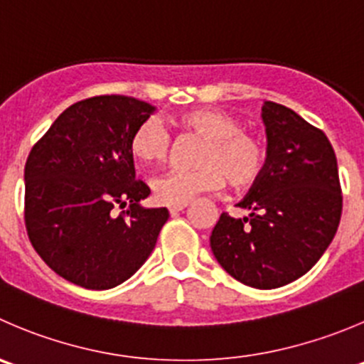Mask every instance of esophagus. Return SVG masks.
<instances>
[{
	"label": "esophagus",
	"instance_id": "34e87169",
	"mask_svg": "<svg viewBox=\"0 0 364 364\" xmlns=\"http://www.w3.org/2000/svg\"><path fill=\"white\" fill-rule=\"evenodd\" d=\"M186 206H188V203H185V204H174V206H168V211H171V215H174V213H178V211L185 210Z\"/></svg>",
	"mask_w": 364,
	"mask_h": 364
}]
</instances>
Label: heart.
<instances>
[{"label":"heart","mask_w":364,"mask_h":364,"mask_svg":"<svg viewBox=\"0 0 364 364\" xmlns=\"http://www.w3.org/2000/svg\"><path fill=\"white\" fill-rule=\"evenodd\" d=\"M186 135L203 139L193 156L196 168L171 171L153 181L154 199L161 204H185L206 192H217L225 179L231 188L256 185L267 167V153L254 133L242 128L235 115L218 108H203L178 119ZM129 154L142 165H160L171 151V135L160 121L149 117L129 136Z\"/></svg>","instance_id":"heart-1"}]
</instances>
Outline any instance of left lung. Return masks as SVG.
Returning a JSON list of instances; mask_svg holds the SVG:
<instances>
[{"label": "left lung", "mask_w": 364, "mask_h": 364, "mask_svg": "<svg viewBox=\"0 0 364 364\" xmlns=\"http://www.w3.org/2000/svg\"><path fill=\"white\" fill-rule=\"evenodd\" d=\"M267 167L210 236L215 257L247 287L272 290L311 270L336 235L343 208L338 161L322 129L283 105H263Z\"/></svg>", "instance_id": "8db88e82"}]
</instances>
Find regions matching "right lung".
I'll list each match as a JSON object with an SVG mask.
<instances>
[{
	"mask_svg": "<svg viewBox=\"0 0 364 364\" xmlns=\"http://www.w3.org/2000/svg\"><path fill=\"white\" fill-rule=\"evenodd\" d=\"M154 108L128 96L70 105L31 147L24 224L44 263L69 283L108 290L135 274L156 245L167 208H142L129 136ZM115 209H122L119 215Z\"/></svg>",
	"mask_w": 364,
	"mask_h": 364,
	"instance_id": "right-lung-1",
	"label": "right lung"
}]
</instances>
